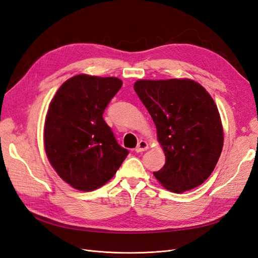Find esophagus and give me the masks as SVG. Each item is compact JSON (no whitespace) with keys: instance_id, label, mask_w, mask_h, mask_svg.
Listing matches in <instances>:
<instances>
[{"instance_id":"1","label":"esophagus","mask_w":258,"mask_h":258,"mask_svg":"<svg viewBox=\"0 0 258 258\" xmlns=\"http://www.w3.org/2000/svg\"><path fill=\"white\" fill-rule=\"evenodd\" d=\"M148 148V144H147V142L146 141H143V140H141V141H140L139 143H138V146L136 147V152L137 153H142V152H144V151H146Z\"/></svg>"}]
</instances>
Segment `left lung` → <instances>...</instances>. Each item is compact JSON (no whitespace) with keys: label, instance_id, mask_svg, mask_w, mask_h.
<instances>
[{"label":"left lung","instance_id":"8db88e82","mask_svg":"<svg viewBox=\"0 0 258 258\" xmlns=\"http://www.w3.org/2000/svg\"><path fill=\"white\" fill-rule=\"evenodd\" d=\"M134 88L151 114L166 163L154 172L176 194L204 183L220 158L224 134L221 116L209 92L197 82L140 80Z\"/></svg>","mask_w":258,"mask_h":258}]
</instances>
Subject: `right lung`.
I'll return each mask as SVG.
<instances>
[{
  "label": "right lung",
  "mask_w": 258,
  "mask_h": 258,
  "mask_svg": "<svg viewBox=\"0 0 258 258\" xmlns=\"http://www.w3.org/2000/svg\"><path fill=\"white\" fill-rule=\"evenodd\" d=\"M122 82L117 77L75 75L49 104L44 146L58 175L73 188L91 191L106 184L127 157L103 113Z\"/></svg>",
  "instance_id": "obj_1"
}]
</instances>
